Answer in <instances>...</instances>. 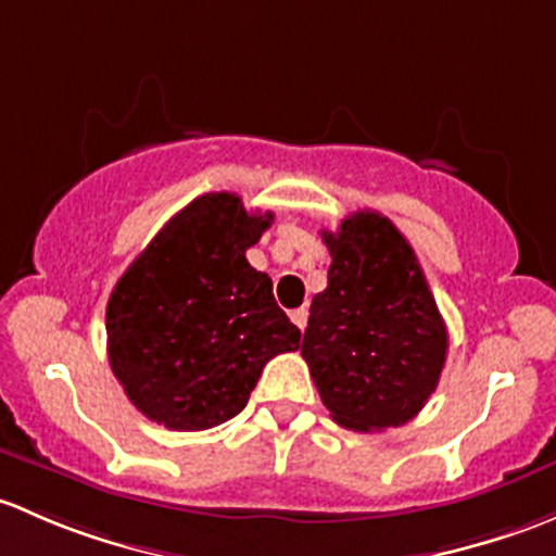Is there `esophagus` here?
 Here are the masks:
<instances>
[{
    "instance_id": "34e87169",
    "label": "esophagus",
    "mask_w": 556,
    "mask_h": 556,
    "mask_svg": "<svg viewBox=\"0 0 556 556\" xmlns=\"http://www.w3.org/2000/svg\"><path fill=\"white\" fill-rule=\"evenodd\" d=\"M307 316H311V313H307V307H296V311H291V324L302 331L307 326Z\"/></svg>"
}]
</instances>
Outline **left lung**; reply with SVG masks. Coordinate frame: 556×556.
Returning <instances> with one entry per match:
<instances>
[{"label":"left lung","instance_id":"left-lung-1","mask_svg":"<svg viewBox=\"0 0 556 556\" xmlns=\"http://www.w3.org/2000/svg\"><path fill=\"white\" fill-rule=\"evenodd\" d=\"M329 283L302 337L320 402L353 431L409 422L447 358V326L415 251L388 216L358 211L324 230Z\"/></svg>","mask_w":556,"mask_h":556}]
</instances>
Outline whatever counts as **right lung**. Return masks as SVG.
Returning <instances> with one entry per match:
<instances>
[{"mask_svg": "<svg viewBox=\"0 0 556 556\" xmlns=\"http://www.w3.org/2000/svg\"><path fill=\"white\" fill-rule=\"evenodd\" d=\"M270 222L232 192L200 194L117 280L109 364L141 415L170 431L219 426L243 409L273 356L300 348L270 276L245 260Z\"/></svg>", "mask_w": 556, "mask_h": 556, "instance_id": "right-lung-1", "label": "right lung"}]
</instances>
